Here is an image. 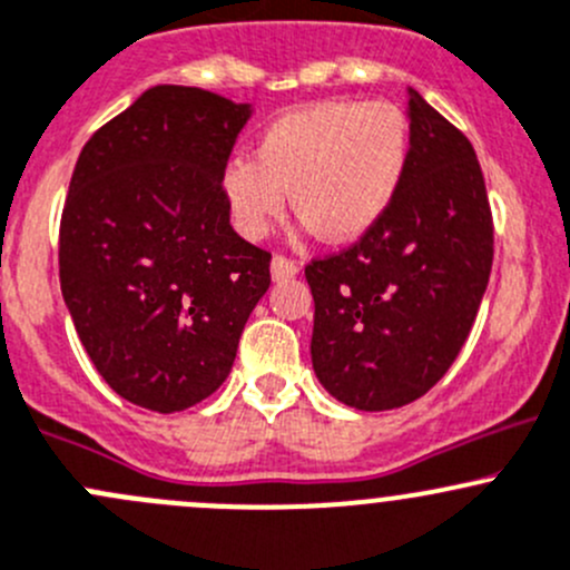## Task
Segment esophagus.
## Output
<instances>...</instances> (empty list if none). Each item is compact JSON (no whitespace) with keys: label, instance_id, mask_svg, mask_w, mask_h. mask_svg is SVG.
Returning <instances> with one entry per match:
<instances>
[{"label":"esophagus","instance_id":"esophagus-1","mask_svg":"<svg viewBox=\"0 0 570 570\" xmlns=\"http://www.w3.org/2000/svg\"><path fill=\"white\" fill-rule=\"evenodd\" d=\"M298 274V266L285 255H274L272 261V279L274 283H285V279H293Z\"/></svg>","mask_w":570,"mask_h":570}]
</instances>
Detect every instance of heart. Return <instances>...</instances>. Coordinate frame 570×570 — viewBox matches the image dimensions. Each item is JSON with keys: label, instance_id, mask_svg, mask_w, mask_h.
<instances>
[{"label": "heart", "instance_id": "1", "mask_svg": "<svg viewBox=\"0 0 570 570\" xmlns=\"http://www.w3.org/2000/svg\"><path fill=\"white\" fill-rule=\"evenodd\" d=\"M410 163V121L387 101L324 99L283 112L261 132L255 157L222 168L235 229L261 240L291 207L326 244L365 238L385 218Z\"/></svg>", "mask_w": 570, "mask_h": 570}]
</instances>
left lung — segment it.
Segmentation results:
<instances>
[{"label":"left lung","instance_id":"8db88e82","mask_svg":"<svg viewBox=\"0 0 570 570\" xmlns=\"http://www.w3.org/2000/svg\"><path fill=\"white\" fill-rule=\"evenodd\" d=\"M410 163L365 238L304 268L313 368L354 410L424 396L474 326L493 266V218L471 140L407 88Z\"/></svg>","mask_w":570,"mask_h":570}]
</instances>
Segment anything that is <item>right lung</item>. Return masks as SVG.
Returning a JSON list of instances; mask_svg holds the SVG:
<instances>
[{"mask_svg":"<svg viewBox=\"0 0 570 570\" xmlns=\"http://www.w3.org/2000/svg\"><path fill=\"white\" fill-rule=\"evenodd\" d=\"M252 105L155 86L80 151L60 222V291L107 385L179 413L229 376L272 285V255L240 238L222 168Z\"/></svg>","mask_w":570,"mask_h":570,"instance_id":"right-lung-1","label":"right lung"}]
</instances>
